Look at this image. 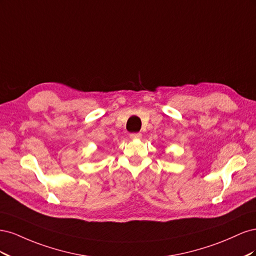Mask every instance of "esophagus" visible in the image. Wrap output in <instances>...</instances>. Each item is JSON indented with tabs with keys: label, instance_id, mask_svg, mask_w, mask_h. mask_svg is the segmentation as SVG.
Instances as JSON below:
<instances>
[{
	"label": "esophagus",
	"instance_id": "34e87169",
	"mask_svg": "<svg viewBox=\"0 0 256 256\" xmlns=\"http://www.w3.org/2000/svg\"><path fill=\"white\" fill-rule=\"evenodd\" d=\"M130 138H132V140H138V138H141L142 134L140 132H136V134H130Z\"/></svg>",
	"mask_w": 256,
	"mask_h": 256
}]
</instances>
